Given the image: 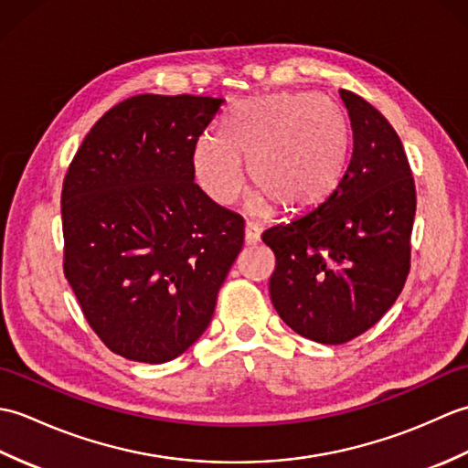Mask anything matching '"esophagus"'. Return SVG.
<instances>
[{"instance_id":"1","label":"esophagus","mask_w":468,"mask_h":468,"mask_svg":"<svg viewBox=\"0 0 468 468\" xmlns=\"http://www.w3.org/2000/svg\"><path fill=\"white\" fill-rule=\"evenodd\" d=\"M261 239V229L253 221H247L245 225V243L247 245H257Z\"/></svg>"}]
</instances>
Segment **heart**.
<instances>
[{
	"instance_id": "b5f03b06",
	"label": "heart",
	"mask_w": 468,
	"mask_h": 468,
	"mask_svg": "<svg viewBox=\"0 0 468 468\" xmlns=\"http://www.w3.org/2000/svg\"><path fill=\"white\" fill-rule=\"evenodd\" d=\"M352 151L344 111L325 96L283 92L231 108L223 133L198 136L193 168L198 186L217 205H231L245 183V161L257 185L247 207L270 213H310L340 186Z\"/></svg>"
}]
</instances>
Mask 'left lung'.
<instances>
[{"instance_id":"obj_1","label":"left lung","mask_w":468,"mask_h":468,"mask_svg":"<svg viewBox=\"0 0 468 468\" xmlns=\"http://www.w3.org/2000/svg\"><path fill=\"white\" fill-rule=\"evenodd\" d=\"M354 151L340 186L314 211L261 235L275 253L271 303L293 332L346 344L399 300L410 271L414 178L390 122L350 90Z\"/></svg>"}]
</instances>
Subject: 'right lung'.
<instances>
[{
  "instance_id": "add662e5",
  "label": "right lung",
  "mask_w": 468,
  "mask_h": 468,
  "mask_svg": "<svg viewBox=\"0 0 468 468\" xmlns=\"http://www.w3.org/2000/svg\"><path fill=\"white\" fill-rule=\"evenodd\" d=\"M223 98L138 94L111 108L62 186L64 275L108 350L163 364L211 324L245 221L195 183Z\"/></svg>"
}]
</instances>
